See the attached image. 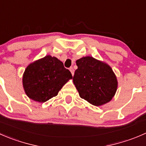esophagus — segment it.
I'll use <instances>...</instances> for the list:
<instances>
[{
  "label": "esophagus",
  "instance_id": "obj_1",
  "mask_svg": "<svg viewBox=\"0 0 146 146\" xmlns=\"http://www.w3.org/2000/svg\"><path fill=\"white\" fill-rule=\"evenodd\" d=\"M69 70H70V73H71V74L73 76V74H74V69L73 68V67L70 68V69H69Z\"/></svg>",
  "mask_w": 146,
  "mask_h": 146
}]
</instances>
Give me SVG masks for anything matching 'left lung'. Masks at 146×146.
Segmentation results:
<instances>
[{"instance_id":"1","label":"left lung","mask_w":146,"mask_h":146,"mask_svg":"<svg viewBox=\"0 0 146 146\" xmlns=\"http://www.w3.org/2000/svg\"><path fill=\"white\" fill-rule=\"evenodd\" d=\"M73 80L80 98L96 106L110 101L118 86L111 68L90 56L77 60Z\"/></svg>"}]
</instances>
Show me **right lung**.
<instances>
[{
	"instance_id": "obj_1",
	"label": "right lung",
	"mask_w": 146,
	"mask_h": 146,
	"mask_svg": "<svg viewBox=\"0 0 146 146\" xmlns=\"http://www.w3.org/2000/svg\"><path fill=\"white\" fill-rule=\"evenodd\" d=\"M72 78L71 73L60 60L47 56L26 68L23 85L30 98L43 103L57 96L59 90Z\"/></svg>"
}]
</instances>
